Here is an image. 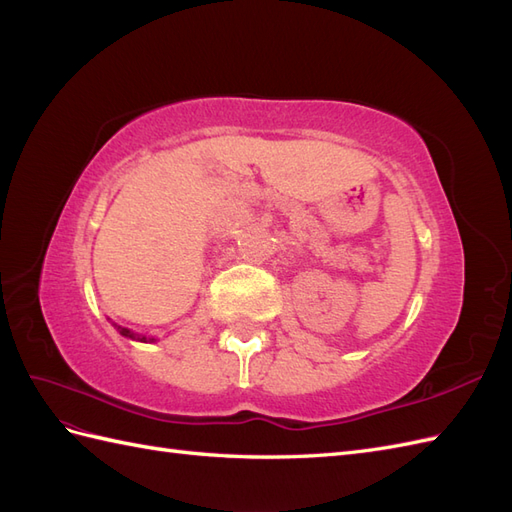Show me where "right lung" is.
Segmentation results:
<instances>
[{"label":"right lung","mask_w":512,"mask_h":512,"mask_svg":"<svg viewBox=\"0 0 512 512\" xmlns=\"http://www.w3.org/2000/svg\"><path fill=\"white\" fill-rule=\"evenodd\" d=\"M119 329V333L123 335V337H136L130 329H126V327H117ZM138 339H141V342H153V337H141V335H138Z\"/></svg>","instance_id":"add662e5"}]
</instances>
